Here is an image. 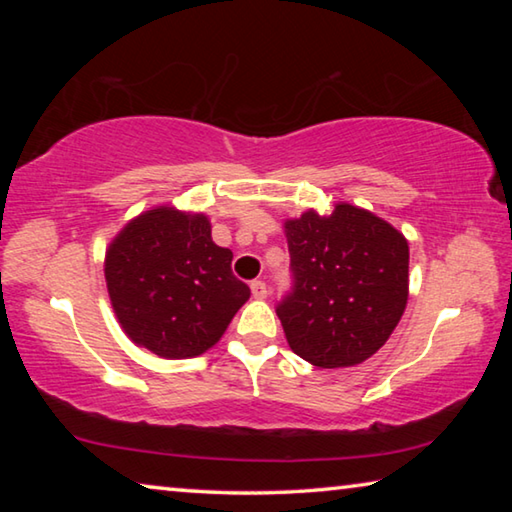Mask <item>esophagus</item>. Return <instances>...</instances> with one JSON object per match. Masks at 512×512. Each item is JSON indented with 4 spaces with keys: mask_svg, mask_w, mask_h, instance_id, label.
Masks as SVG:
<instances>
[{
    "mask_svg": "<svg viewBox=\"0 0 512 512\" xmlns=\"http://www.w3.org/2000/svg\"><path fill=\"white\" fill-rule=\"evenodd\" d=\"M250 291H253V296L257 300H264L268 296V287H266V282H262V280L250 282Z\"/></svg>",
    "mask_w": 512,
    "mask_h": 512,
    "instance_id": "1",
    "label": "esophagus"
}]
</instances>
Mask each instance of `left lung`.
I'll use <instances>...</instances> for the list:
<instances>
[{
	"label": "left lung",
	"mask_w": 512,
	"mask_h": 512,
	"mask_svg": "<svg viewBox=\"0 0 512 512\" xmlns=\"http://www.w3.org/2000/svg\"><path fill=\"white\" fill-rule=\"evenodd\" d=\"M296 287L277 307L289 348L318 368H350L391 339L409 300V241L363 207L284 221Z\"/></svg>",
	"instance_id": "obj_1"
}]
</instances>
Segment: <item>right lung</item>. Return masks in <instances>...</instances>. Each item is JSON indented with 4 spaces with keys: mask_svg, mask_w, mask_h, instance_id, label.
I'll use <instances>...</instances> for the list:
<instances>
[{
    "mask_svg": "<svg viewBox=\"0 0 512 512\" xmlns=\"http://www.w3.org/2000/svg\"><path fill=\"white\" fill-rule=\"evenodd\" d=\"M230 264L232 250L214 244L203 212L155 205L137 214L103 262L117 323L137 348L162 359L198 357L250 298Z\"/></svg>",
    "mask_w": 512,
    "mask_h": 512,
    "instance_id": "1",
    "label": "right lung"
}]
</instances>
